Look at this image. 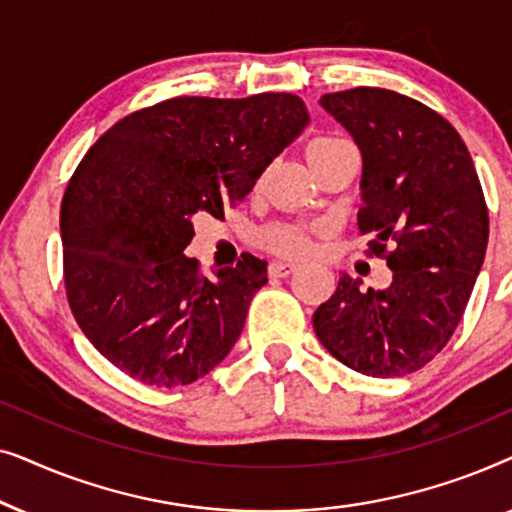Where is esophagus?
Segmentation results:
<instances>
[{"mask_svg":"<svg viewBox=\"0 0 512 512\" xmlns=\"http://www.w3.org/2000/svg\"><path fill=\"white\" fill-rule=\"evenodd\" d=\"M268 272H270V277H289V275H293V272H296V263H289V261H275V263H270V268H268Z\"/></svg>","mask_w":512,"mask_h":512,"instance_id":"esophagus-1","label":"esophagus"}]
</instances>
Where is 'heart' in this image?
Here are the masks:
<instances>
[{
    "mask_svg": "<svg viewBox=\"0 0 512 512\" xmlns=\"http://www.w3.org/2000/svg\"><path fill=\"white\" fill-rule=\"evenodd\" d=\"M347 139L345 137H338V135H321L317 139H312L310 146H307V156L310 160L324 156L326 151L335 149V146L345 144ZM261 244L265 249L275 251V254H286V256H303L310 251L312 242H310V235L303 233V230L298 228H291V226H270L265 228L261 233Z\"/></svg>",
    "mask_w": 512,
    "mask_h": 512,
    "instance_id": "b5f03b06",
    "label": "heart"
}]
</instances>
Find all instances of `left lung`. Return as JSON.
I'll use <instances>...</instances> for the list:
<instances>
[{"label":"left lung","instance_id":"obj_1","mask_svg":"<svg viewBox=\"0 0 512 512\" xmlns=\"http://www.w3.org/2000/svg\"><path fill=\"white\" fill-rule=\"evenodd\" d=\"M363 156L359 230L394 270L384 291L342 275L312 324L340 363L368 377L424 368L459 326L485 261L489 214L459 132L438 111L384 88L321 97Z\"/></svg>","mask_w":512,"mask_h":512}]
</instances>
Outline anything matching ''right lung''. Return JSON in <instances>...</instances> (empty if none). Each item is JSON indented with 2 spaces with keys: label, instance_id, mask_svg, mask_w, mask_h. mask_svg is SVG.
<instances>
[{
  "label": "right lung",
  "instance_id": "right-lung-1",
  "mask_svg": "<svg viewBox=\"0 0 512 512\" xmlns=\"http://www.w3.org/2000/svg\"><path fill=\"white\" fill-rule=\"evenodd\" d=\"M307 121L291 93L172 97L90 146L62 195V270L76 324L121 373L174 389L226 359L268 270L242 256L202 275L193 219H223Z\"/></svg>",
  "mask_w": 512,
  "mask_h": 512
}]
</instances>
